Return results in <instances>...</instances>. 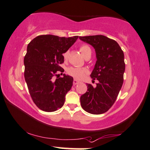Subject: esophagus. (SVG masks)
I'll use <instances>...</instances> for the list:
<instances>
[{
	"instance_id": "obj_1",
	"label": "esophagus",
	"mask_w": 150,
	"mask_h": 150,
	"mask_svg": "<svg viewBox=\"0 0 150 150\" xmlns=\"http://www.w3.org/2000/svg\"><path fill=\"white\" fill-rule=\"evenodd\" d=\"M79 82H79V81H78V80H75H75H73V84H74V85H76V84H78V83H79Z\"/></svg>"
}]
</instances>
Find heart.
Instances as JSON below:
<instances>
[{
    "label": "heart",
    "mask_w": 150,
    "mask_h": 150,
    "mask_svg": "<svg viewBox=\"0 0 150 150\" xmlns=\"http://www.w3.org/2000/svg\"><path fill=\"white\" fill-rule=\"evenodd\" d=\"M80 52L82 53L83 57L86 58L88 55L91 54V50L90 47L86 45H82L80 47ZM63 57L65 59H67L68 57V52H66L63 54ZM87 72V70L84 68H75L70 67L67 70V73L70 76L73 77L74 78L77 79V80H81L84 77L85 74Z\"/></svg>",
    "instance_id": "1"
}]
</instances>
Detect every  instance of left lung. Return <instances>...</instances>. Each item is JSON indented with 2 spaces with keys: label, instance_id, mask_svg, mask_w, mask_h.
<instances>
[{
  "label": "left lung",
  "instance_id": "8db88e82",
  "mask_svg": "<svg viewBox=\"0 0 150 150\" xmlns=\"http://www.w3.org/2000/svg\"><path fill=\"white\" fill-rule=\"evenodd\" d=\"M95 49L97 61L91 74L96 86L87 84V91L81 96L83 109L93 115L105 113L116 100L124 82L125 71L124 52L114 40L105 35L79 38Z\"/></svg>",
  "mask_w": 150,
  "mask_h": 150
}]
</instances>
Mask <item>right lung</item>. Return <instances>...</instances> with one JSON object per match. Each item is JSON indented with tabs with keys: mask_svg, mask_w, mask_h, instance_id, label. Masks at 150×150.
Wrapping results in <instances>:
<instances>
[{
	"mask_svg": "<svg viewBox=\"0 0 150 150\" xmlns=\"http://www.w3.org/2000/svg\"><path fill=\"white\" fill-rule=\"evenodd\" d=\"M78 36L65 38L38 35L30 41L23 59L24 78L34 103L45 112L57 110L64 105L66 95L73 86V78L63 74L60 65ZM61 71L62 78L53 77Z\"/></svg>",
	"mask_w": 150,
	"mask_h": 150,
	"instance_id": "right-lung-1",
	"label": "right lung"
}]
</instances>
